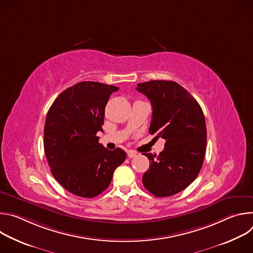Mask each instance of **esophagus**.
Listing matches in <instances>:
<instances>
[{"instance_id":"esophagus-1","label":"esophagus","mask_w":253,"mask_h":253,"mask_svg":"<svg viewBox=\"0 0 253 253\" xmlns=\"http://www.w3.org/2000/svg\"><path fill=\"white\" fill-rule=\"evenodd\" d=\"M136 155H137V153L134 152V151H132V150L127 151V156H128L129 158H134Z\"/></svg>"}]
</instances>
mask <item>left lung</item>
Here are the masks:
<instances>
[{
  "label": "left lung",
  "mask_w": 253,
  "mask_h": 253,
  "mask_svg": "<svg viewBox=\"0 0 253 253\" xmlns=\"http://www.w3.org/2000/svg\"><path fill=\"white\" fill-rule=\"evenodd\" d=\"M136 90L152 105L149 133L166 140L158 156L143 153L150 165L142 182L156 197L172 196L188 187L202 167L207 136L203 111L190 93L173 81L139 83Z\"/></svg>",
  "instance_id": "8db88e82"
}]
</instances>
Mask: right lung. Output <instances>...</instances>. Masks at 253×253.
<instances>
[{
	"label": "right lung",
	"instance_id": "1",
	"mask_svg": "<svg viewBox=\"0 0 253 253\" xmlns=\"http://www.w3.org/2000/svg\"><path fill=\"white\" fill-rule=\"evenodd\" d=\"M119 88L84 81L63 91L47 113L44 149L51 173L72 194L92 198L110 185L115 169L126 152L113 151L99 143L105 107Z\"/></svg>",
	"mask_w": 253,
	"mask_h": 253
}]
</instances>
